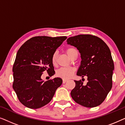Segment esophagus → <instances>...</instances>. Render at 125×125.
Returning a JSON list of instances; mask_svg holds the SVG:
<instances>
[{"instance_id": "1", "label": "esophagus", "mask_w": 125, "mask_h": 125, "mask_svg": "<svg viewBox=\"0 0 125 125\" xmlns=\"http://www.w3.org/2000/svg\"><path fill=\"white\" fill-rule=\"evenodd\" d=\"M67 81H68L67 80H64V79L62 80V83H66V82H67Z\"/></svg>"}]
</instances>
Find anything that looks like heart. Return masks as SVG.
<instances>
[{
    "label": "heart",
    "mask_w": 125,
    "mask_h": 125,
    "mask_svg": "<svg viewBox=\"0 0 125 125\" xmlns=\"http://www.w3.org/2000/svg\"><path fill=\"white\" fill-rule=\"evenodd\" d=\"M77 52V49L74 47H71L68 48L66 50V53L68 54V56L71 58H72L74 53ZM58 53L57 51H55L52 56L51 58V61L53 65H55L57 62V58ZM75 70L72 67L69 68H61L56 71V76L59 77L63 78L64 80L69 79L73 76L74 74Z\"/></svg>",
    "instance_id": "obj_1"
}]
</instances>
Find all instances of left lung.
<instances>
[{
  "label": "left lung",
  "instance_id": "obj_1",
  "mask_svg": "<svg viewBox=\"0 0 125 125\" xmlns=\"http://www.w3.org/2000/svg\"><path fill=\"white\" fill-rule=\"evenodd\" d=\"M81 54V65L77 75L88 77L85 85L76 81L71 95L77 103L86 107L101 104L112 88L114 66L110 49L102 39L91 35H79L66 40Z\"/></svg>",
  "mask_w": 125,
  "mask_h": 125
}]
</instances>
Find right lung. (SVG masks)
Segmentation results:
<instances>
[{
    "mask_svg": "<svg viewBox=\"0 0 125 125\" xmlns=\"http://www.w3.org/2000/svg\"><path fill=\"white\" fill-rule=\"evenodd\" d=\"M66 38L33 37L18 50L12 69V86L19 100L25 106L36 109L47 105L62 84L61 78L44 82L41 76L45 71L50 76L54 74L51 58Z\"/></svg>",
    "mask_w": 125,
    "mask_h": 125,
    "instance_id": "add662e5",
    "label": "right lung"
}]
</instances>
